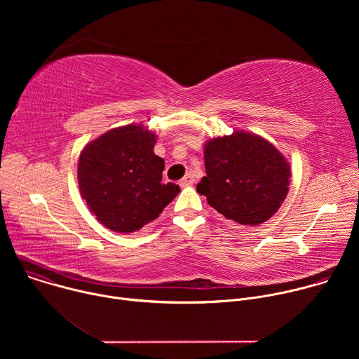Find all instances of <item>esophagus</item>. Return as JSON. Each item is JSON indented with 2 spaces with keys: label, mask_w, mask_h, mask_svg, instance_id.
<instances>
[{
  "label": "esophagus",
  "mask_w": 359,
  "mask_h": 359,
  "mask_svg": "<svg viewBox=\"0 0 359 359\" xmlns=\"http://www.w3.org/2000/svg\"><path fill=\"white\" fill-rule=\"evenodd\" d=\"M194 183V176L191 173H187L182 180H180V186H189Z\"/></svg>",
  "instance_id": "esophagus-1"
}]
</instances>
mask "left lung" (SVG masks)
Masks as SVG:
<instances>
[{"label": "left lung", "mask_w": 359, "mask_h": 359, "mask_svg": "<svg viewBox=\"0 0 359 359\" xmlns=\"http://www.w3.org/2000/svg\"><path fill=\"white\" fill-rule=\"evenodd\" d=\"M206 176L200 194L226 219L259 226L276 215L290 186V163L273 143L237 130L204 144Z\"/></svg>", "instance_id": "8db88e82"}]
</instances>
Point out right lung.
Returning a JSON list of instances; mask_svg holds the SVG:
<instances>
[{
  "instance_id": "obj_1",
  "label": "right lung",
  "mask_w": 359,
  "mask_h": 359,
  "mask_svg": "<svg viewBox=\"0 0 359 359\" xmlns=\"http://www.w3.org/2000/svg\"><path fill=\"white\" fill-rule=\"evenodd\" d=\"M155 143V133L142 125H126L108 130L81 151V194L109 230H140L179 194L177 184L162 183L165 161L153 151Z\"/></svg>"
}]
</instances>
